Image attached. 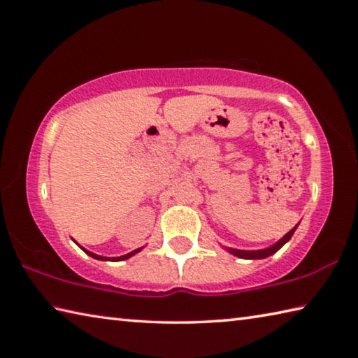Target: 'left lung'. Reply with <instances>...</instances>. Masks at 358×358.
<instances>
[{
  "label": "left lung",
  "mask_w": 358,
  "mask_h": 358,
  "mask_svg": "<svg viewBox=\"0 0 358 358\" xmlns=\"http://www.w3.org/2000/svg\"><path fill=\"white\" fill-rule=\"evenodd\" d=\"M296 227H299V224H296L294 229H290L289 232L284 235L281 240H278L275 245H271L268 248H264V250L245 251V250H235V248H224V250H227L230 254H232V256H237L240 259H251V260H254V259H265V257L271 256V254H275L276 251H280L281 248L286 245L290 238H292V235H294V232L296 230Z\"/></svg>",
  "instance_id": "1"
}]
</instances>
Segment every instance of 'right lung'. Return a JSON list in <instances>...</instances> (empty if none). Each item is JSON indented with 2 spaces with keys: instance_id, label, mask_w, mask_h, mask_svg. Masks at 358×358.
Masks as SVG:
<instances>
[{
  "instance_id": "obj_1",
  "label": "right lung",
  "mask_w": 358,
  "mask_h": 358,
  "mask_svg": "<svg viewBox=\"0 0 358 358\" xmlns=\"http://www.w3.org/2000/svg\"><path fill=\"white\" fill-rule=\"evenodd\" d=\"M78 245V243H77ZM80 246V245H78ZM82 248V246H80ZM82 250L88 254V256H92L93 259H98V260H110V262H120V260H126V259H129V257H132L134 256V254H137L138 251H142V248H137V250H134V251H131V252H128V254H124V256H120V257H104V256H98V254H94V252H92V251H88V250H85V248H82Z\"/></svg>"
}]
</instances>
